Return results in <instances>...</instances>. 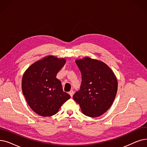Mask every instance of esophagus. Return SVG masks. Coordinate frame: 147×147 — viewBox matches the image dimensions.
I'll return each instance as SVG.
<instances>
[{
	"mask_svg": "<svg viewBox=\"0 0 147 147\" xmlns=\"http://www.w3.org/2000/svg\"><path fill=\"white\" fill-rule=\"evenodd\" d=\"M69 94L70 95V96H71V97H72L73 94H74V91L73 90H71V91L69 92Z\"/></svg>",
	"mask_w": 147,
	"mask_h": 147,
	"instance_id": "34e87169",
	"label": "esophagus"
}]
</instances>
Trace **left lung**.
<instances>
[{
  "label": "left lung",
  "mask_w": 147,
  "mask_h": 147,
  "mask_svg": "<svg viewBox=\"0 0 147 147\" xmlns=\"http://www.w3.org/2000/svg\"><path fill=\"white\" fill-rule=\"evenodd\" d=\"M75 62L82 74V84L73 99L85 115L100 117L109 109L115 98L116 76L109 66L98 59L86 56Z\"/></svg>",
  "instance_id": "1"
}]
</instances>
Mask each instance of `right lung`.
Returning a JSON list of instances; mask_svg holds the SVG:
<instances>
[{"instance_id": "obj_1", "label": "right lung", "mask_w": 147, "mask_h": 147, "mask_svg": "<svg viewBox=\"0 0 147 147\" xmlns=\"http://www.w3.org/2000/svg\"><path fill=\"white\" fill-rule=\"evenodd\" d=\"M65 62L64 58L46 56L32 63L23 74V94L29 107L40 116L55 115L70 98V95L63 91L61 81L56 78Z\"/></svg>"}]
</instances>
